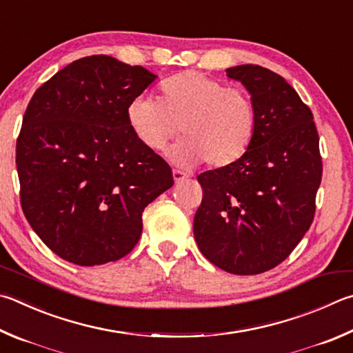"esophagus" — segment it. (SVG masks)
Instances as JSON below:
<instances>
[{"instance_id": "1", "label": "esophagus", "mask_w": 353, "mask_h": 353, "mask_svg": "<svg viewBox=\"0 0 353 353\" xmlns=\"http://www.w3.org/2000/svg\"><path fill=\"white\" fill-rule=\"evenodd\" d=\"M172 177H174L176 183H182L183 181H187V174H185V172H182V171H179V170L172 171Z\"/></svg>"}]
</instances>
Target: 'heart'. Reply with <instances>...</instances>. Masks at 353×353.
<instances>
[{"label": "heart", "instance_id": "obj_1", "mask_svg": "<svg viewBox=\"0 0 353 353\" xmlns=\"http://www.w3.org/2000/svg\"><path fill=\"white\" fill-rule=\"evenodd\" d=\"M128 125L151 151H162L179 132L171 151L177 163L227 168L245 154L256 132V108L242 89L228 88L199 70L162 83L160 97L137 95L126 108Z\"/></svg>", "mask_w": 353, "mask_h": 353}]
</instances>
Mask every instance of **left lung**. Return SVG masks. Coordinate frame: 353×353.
<instances>
[{
  "label": "left lung",
  "instance_id": "8db88e82",
  "mask_svg": "<svg viewBox=\"0 0 353 353\" xmlns=\"http://www.w3.org/2000/svg\"><path fill=\"white\" fill-rule=\"evenodd\" d=\"M256 108L248 151L227 168L197 176V247L233 274H259L288 258L315 216L323 160L310 108L283 77L258 65L227 69Z\"/></svg>",
  "mask_w": 353,
  "mask_h": 353
}]
</instances>
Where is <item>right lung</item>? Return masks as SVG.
<instances>
[{
    "instance_id": "add662e5",
    "label": "right lung",
    "mask_w": 353,
    "mask_h": 353,
    "mask_svg": "<svg viewBox=\"0 0 353 353\" xmlns=\"http://www.w3.org/2000/svg\"><path fill=\"white\" fill-rule=\"evenodd\" d=\"M157 75L108 55L75 60L37 89L17 140L26 219L77 265L131 252L142 213L174 185L165 160L128 125V103Z\"/></svg>"
}]
</instances>
